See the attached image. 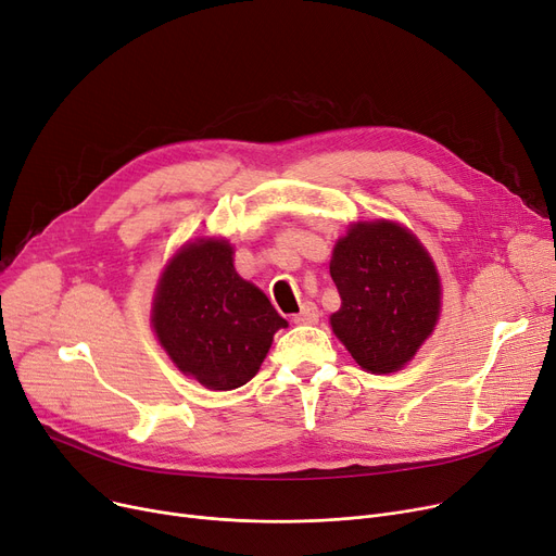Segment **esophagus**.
I'll use <instances>...</instances> for the list:
<instances>
[{
    "mask_svg": "<svg viewBox=\"0 0 556 556\" xmlns=\"http://www.w3.org/2000/svg\"><path fill=\"white\" fill-rule=\"evenodd\" d=\"M319 319V308L313 302H306L298 315H293L295 325H315Z\"/></svg>",
    "mask_w": 556,
    "mask_h": 556,
    "instance_id": "esophagus-1",
    "label": "esophagus"
}]
</instances>
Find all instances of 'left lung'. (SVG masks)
<instances>
[{
  "label": "left lung",
  "instance_id": "obj_1",
  "mask_svg": "<svg viewBox=\"0 0 556 556\" xmlns=\"http://www.w3.org/2000/svg\"><path fill=\"white\" fill-rule=\"evenodd\" d=\"M331 279L340 311L333 333L371 374L401 369L440 317V277L432 258L405 227L358 223L333 248Z\"/></svg>",
  "mask_w": 556,
  "mask_h": 556
}]
</instances>
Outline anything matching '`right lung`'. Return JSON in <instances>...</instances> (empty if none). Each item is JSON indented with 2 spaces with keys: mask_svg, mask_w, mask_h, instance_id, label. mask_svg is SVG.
<instances>
[{
  "mask_svg": "<svg viewBox=\"0 0 556 556\" xmlns=\"http://www.w3.org/2000/svg\"><path fill=\"white\" fill-rule=\"evenodd\" d=\"M227 241L185 245L166 266L153 327L170 361L210 390L245 386L273 336L288 327L261 290L233 270Z\"/></svg>",
  "mask_w": 556,
  "mask_h": 556,
  "instance_id": "1",
  "label": "right lung"
}]
</instances>
